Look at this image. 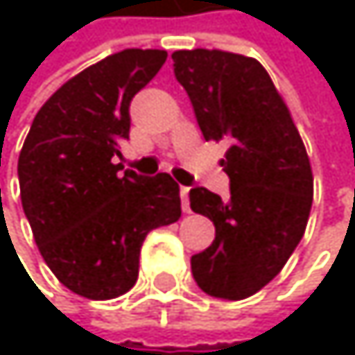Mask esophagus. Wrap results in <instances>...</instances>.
Returning a JSON list of instances; mask_svg holds the SVG:
<instances>
[{"label": "esophagus", "mask_w": 355, "mask_h": 355, "mask_svg": "<svg viewBox=\"0 0 355 355\" xmlns=\"http://www.w3.org/2000/svg\"><path fill=\"white\" fill-rule=\"evenodd\" d=\"M181 204H183V211L189 213V187H181Z\"/></svg>", "instance_id": "1"}]
</instances>
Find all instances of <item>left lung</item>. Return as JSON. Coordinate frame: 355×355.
<instances>
[{
  "label": "left lung",
  "mask_w": 355,
  "mask_h": 355,
  "mask_svg": "<svg viewBox=\"0 0 355 355\" xmlns=\"http://www.w3.org/2000/svg\"><path fill=\"white\" fill-rule=\"evenodd\" d=\"M204 140L227 142L230 198L193 187L191 211L215 223V241L191 257L202 292L243 300L270 283L298 247L313 204V172L290 108L264 65L227 51H176Z\"/></svg>",
  "instance_id": "left-lung-1"
}]
</instances>
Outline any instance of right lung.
Returning <instances> with one entry per match:
<instances>
[{
	"label": "right lung",
	"instance_id": "obj_1",
	"mask_svg": "<svg viewBox=\"0 0 355 355\" xmlns=\"http://www.w3.org/2000/svg\"><path fill=\"white\" fill-rule=\"evenodd\" d=\"M157 49H125L61 85L37 110L19 155L25 217L55 277L89 300L134 288L140 247L181 217L179 183L121 174L119 140L130 136V102L166 63Z\"/></svg>",
	"mask_w": 355,
	"mask_h": 355
}]
</instances>
